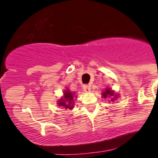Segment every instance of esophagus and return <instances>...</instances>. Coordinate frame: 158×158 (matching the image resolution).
<instances>
[{"instance_id": "esophagus-1", "label": "esophagus", "mask_w": 158, "mask_h": 158, "mask_svg": "<svg viewBox=\"0 0 158 158\" xmlns=\"http://www.w3.org/2000/svg\"><path fill=\"white\" fill-rule=\"evenodd\" d=\"M83 90L85 92H87V93H89V92L91 91V86L88 85H85L83 86Z\"/></svg>"}]
</instances>
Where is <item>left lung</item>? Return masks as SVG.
<instances>
[{"mask_svg": "<svg viewBox=\"0 0 158 158\" xmlns=\"http://www.w3.org/2000/svg\"><path fill=\"white\" fill-rule=\"evenodd\" d=\"M107 96H115V97H116L117 95H115L114 92L111 91V89H106V91L104 92V93H103V96H104V97H107ZM115 97H113V99H111V100H112V101H114V100H115Z\"/></svg>", "mask_w": 158, "mask_h": 158, "instance_id": "obj_1", "label": "left lung"}]
</instances>
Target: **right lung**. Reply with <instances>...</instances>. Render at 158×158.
Listing matches in <instances>:
<instances>
[{
	"mask_svg": "<svg viewBox=\"0 0 158 158\" xmlns=\"http://www.w3.org/2000/svg\"><path fill=\"white\" fill-rule=\"evenodd\" d=\"M73 95L72 93L67 90L64 93V98L58 101V104L59 106H63L65 107V109L69 108V109H72L73 107Z\"/></svg>",
	"mask_w": 158,
	"mask_h": 158,
	"instance_id": "right-lung-1",
	"label": "right lung"
}]
</instances>
